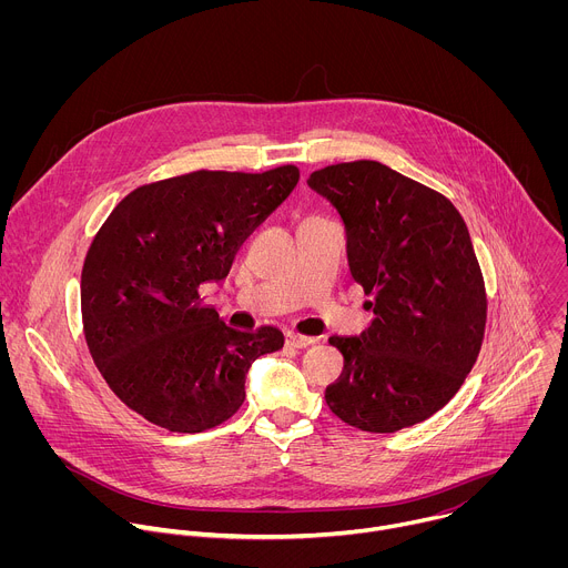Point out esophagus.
I'll use <instances>...</instances> for the list:
<instances>
[{"label": "esophagus", "mask_w": 568, "mask_h": 568, "mask_svg": "<svg viewBox=\"0 0 568 568\" xmlns=\"http://www.w3.org/2000/svg\"><path fill=\"white\" fill-rule=\"evenodd\" d=\"M285 342H287V346H292V348H307V346H312L316 339H314V337H303V335H296V333H287V335H285Z\"/></svg>", "instance_id": "34e87169"}]
</instances>
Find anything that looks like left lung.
<instances>
[{
    "label": "left lung",
    "instance_id": "1",
    "mask_svg": "<svg viewBox=\"0 0 568 568\" xmlns=\"http://www.w3.org/2000/svg\"><path fill=\"white\" fill-rule=\"evenodd\" d=\"M307 186L337 209L373 310L359 337L331 339L344 371L328 407L371 434L418 425L456 395L480 351L488 298L469 231L445 195L379 161L314 171Z\"/></svg>",
    "mask_w": 568,
    "mask_h": 568
}]
</instances>
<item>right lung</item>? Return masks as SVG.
Instances as JSON below:
<instances>
[{"mask_svg":"<svg viewBox=\"0 0 568 568\" xmlns=\"http://www.w3.org/2000/svg\"><path fill=\"white\" fill-rule=\"evenodd\" d=\"M296 182V166L161 180L123 197L94 235L80 274L88 348L148 423L180 434L222 425L245 402L252 364L283 348L276 328H229L197 290L229 274Z\"/></svg>","mask_w":568,"mask_h":568,"instance_id":"right-lung-1","label":"right lung"}]
</instances>
